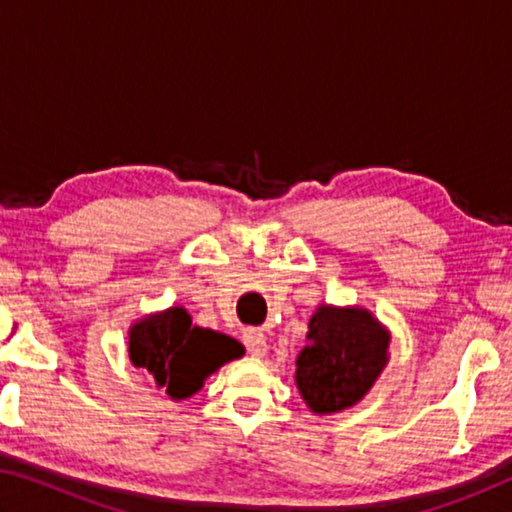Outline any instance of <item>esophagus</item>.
I'll return each instance as SVG.
<instances>
[{"label": "esophagus", "instance_id": "1", "mask_svg": "<svg viewBox=\"0 0 512 512\" xmlns=\"http://www.w3.org/2000/svg\"><path fill=\"white\" fill-rule=\"evenodd\" d=\"M244 343L248 352L253 354V357H264L266 350H268V343H266V336L262 329H246L244 332Z\"/></svg>", "mask_w": 512, "mask_h": 512}]
</instances>
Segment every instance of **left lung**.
Returning <instances> with one entry per match:
<instances>
[{
    "label": "left lung",
    "mask_w": 512,
    "mask_h": 512,
    "mask_svg": "<svg viewBox=\"0 0 512 512\" xmlns=\"http://www.w3.org/2000/svg\"><path fill=\"white\" fill-rule=\"evenodd\" d=\"M391 334L361 307L320 305L296 361V386L318 415L339 413L366 395L388 363Z\"/></svg>",
    "instance_id": "1"
}]
</instances>
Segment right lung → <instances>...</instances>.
Returning <instances> with one entry per match:
<instances>
[{
  "label": "right lung",
  "mask_w": 512,
  "mask_h": 512,
  "mask_svg": "<svg viewBox=\"0 0 512 512\" xmlns=\"http://www.w3.org/2000/svg\"><path fill=\"white\" fill-rule=\"evenodd\" d=\"M128 354L135 368H146L171 400H187L223 363L241 357V343L192 325L183 307L151 314L128 329Z\"/></svg>",
  "instance_id": "1"
}]
</instances>
